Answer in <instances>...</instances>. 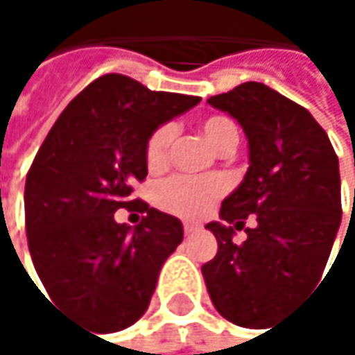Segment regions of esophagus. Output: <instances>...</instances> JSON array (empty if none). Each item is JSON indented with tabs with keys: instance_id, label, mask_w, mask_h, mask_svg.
Wrapping results in <instances>:
<instances>
[{
	"instance_id": "obj_1",
	"label": "esophagus",
	"mask_w": 355,
	"mask_h": 355,
	"mask_svg": "<svg viewBox=\"0 0 355 355\" xmlns=\"http://www.w3.org/2000/svg\"><path fill=\"white\" fill-rule=\"evenodd\" d=\"M182 230H184V234H187V236H191V234L199 232V230H201V226H199V224H191V222H187V224L182 226Z\"/></svg>"
}]
</instances>
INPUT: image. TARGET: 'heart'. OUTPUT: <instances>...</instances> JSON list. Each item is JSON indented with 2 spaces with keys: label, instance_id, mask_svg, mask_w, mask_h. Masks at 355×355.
Returning <instances> with one entry per match:
<instances>
[{
  "label": "heart",
  "instance_id": "heart-1",
  "mask_svg": "<svg viewBox=\"0 0 355 355\" xmlns=\"http://www.w3.org/2000/svg\"><path fill=\"white\" fill-rule=\"evenodd\" d=\"M201 133L218 152H224L228 148L234 150V146L239 144L236 125L222 114H211L203 119ZM173 139H175L173 125H162L150 135L146 146V162L150 171L160 173L166 168ZM224 191H226V182L220 177L199 178V180L177 177L158 187L156 205L171 216L184 220H199L209 214L214 203L224 195Z\"/></svg>",
  "mask_w": 355,
  "mask_h": 355
}]
</instances>
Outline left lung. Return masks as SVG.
<instances>
[{
    "instance_id": "left-lung-1",
    "label": "left lung",
    "mask_w": 355,
    "mask_h": 355,
    "mask_svg": "<svg viewBox=\"0 0 355 355\" xmlns=\"http://www.w3.org/2000/svg\"><path fill=\"white\" fill-rule=\"evenodd\" d=\"M207 103L241 123L250 166L222 201V222L205 226L218 252L201 273L224 319L261 327L324 271L341 224L339 160L315 116L265 84L247 82ZM248 215L255 226L236 245Z\"/></svg>"
}]
</instances>
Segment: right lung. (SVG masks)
<instances>
[{
	"mask_svg": "<svg viewBox=\"0 0 355 355\" xmlns=\"http://www.w3.org/2000/svg\"><path fill=\"white\" fill-rule=\"evenodd\" d=\"M199 101L107 73L67 105L35 156L24 209L36 273L55 304L96 333L148 311L182 243L180 220L133 199L131 184L148 177L150 135ZM121 207L142 214L137 227L114 220Z\"/></svg>",
	"mask_w": 355,
	"mask_h": 355,
	"instance_id": "1",
	"label": "right lung"
}]
</instances>
